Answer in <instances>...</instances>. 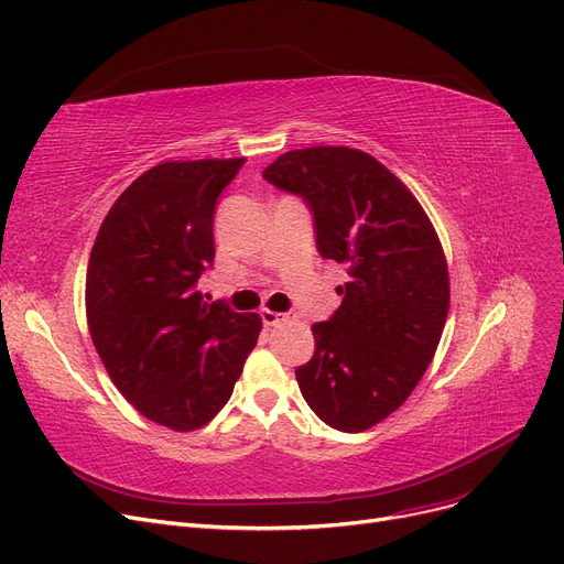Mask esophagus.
Returning <instances> with one entry per match:
<instances>
[{
	"label": "esophagus",
	"mask_w": 564,
	"mask_h": 564,
	"mask_svg": "<svg viewBox=\"0 0 564 564\" xmlns=\"http://www.w3.org/2000/svg\"><path fill=\"white\" fill-rule=\"evenodd\" d=\"M286 319H289V314H284V312H273V310H268V307L261 310L263 326H280Z\"/></svg>",
	"instance_id": "34e87169"
}]
</instances>
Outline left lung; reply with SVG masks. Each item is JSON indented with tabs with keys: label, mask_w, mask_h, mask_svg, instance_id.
Wrapping results in <instances>:
<instances>
[{
	"label": "left lung",
	"mask_w": 564,
	"mask_h": 564,
	"mask_svg": "<svg viewBox=\"0 0 564 564\" xmlns=\"http://www.w3.org/2000/svg\"><path fill=\"white\" fill-rule=\"evenodd\" d=\"M263 177L307 200L319 254L349 275L337 286L343 305L312 326L301 393L335 431H368L412 395L437 351L452 303L437 231L416 196L364 150H291Z\"/></svg>",
	"instance_id": "obj_1"
}]
</instances>
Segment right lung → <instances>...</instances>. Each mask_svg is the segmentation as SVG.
<instances>
[{
  "mask_svg": "<svg viewBox=\"0 0 564 564\" xmlns=\"http://www.w3.org/2000/svg\"><path fill=\"white\" fill-rule=\"evenodd\" d=\"M245 156L148 169L101 221L85 278L95 349L145 419L189 433L229 402L261 317L206 303L196 282L215 259L213 217Z\"/></svg>",
  "mask_w": 564,
  "mask_h": 564,
  "instance_id": "obj_1",
  "label": "right lung"
}]
</instances>
